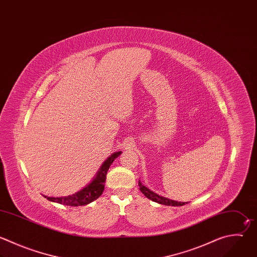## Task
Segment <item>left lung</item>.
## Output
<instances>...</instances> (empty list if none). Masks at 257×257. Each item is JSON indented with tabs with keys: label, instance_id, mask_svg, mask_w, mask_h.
Here are the masks:
<instances>
[{
	"label": "left lung",
	"instance_id": "left-lung-1",
	"mask_svg": "<svg viewBox=\"0 0 257 257\" xmlns=\"http://www.w3.org/2000/svg\"><path fill=\"white\" fill-rule=\"evenodd\" d=\"M138 186H139V189L140 191L142 192V194L152 200L153 202H156L158 204H161V205H165V206H174V207H180V206H184L185 204L187 203H184V202H177V201H174V200H169L167 198H164V197H161L155 193H153L152 191H150L149 189H147L146 187H144L140 182H138Z\"/></svg>",
	"mask_w": 257,
	"mask_h": 257
}]
</instances>
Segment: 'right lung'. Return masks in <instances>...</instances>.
Segmentation results:
<instances>
[{
	"instance_id": "1",
	"label": "right lung",
	"mask_w": 257,
	"mask_h": 257,
	"mask_svg": "<svg viewBox=\"0 0 257 257\" xmlns=\"http://www.w3.org/2000/svg\"><path fill=\"white\" fill-rule=\"evenodd\" d=\"M121 154V151L113 153L102 165L100 168L99 173L97 177L94 179V181L82 189L81 191L67 197H59V198H52V197H46L47 200L51 202H55L64 206H72V207H77V206H84L92 203L93 201L97 200L104 192L105 189V182H106V176L109 170V167L113 163V161Z\"/></svg>"
}]
</instances>
